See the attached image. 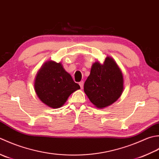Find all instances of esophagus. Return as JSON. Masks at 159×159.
Wrapping results in <instances>:
<instances>
[{"instance_id":"34e87169","label":"esophagus","mask_w":159,"mask_h":159,"mask_svg":"<svg viewBox=\"0 0 159 159\" xmlns=\"http://www.w3.org/2000/svg\"><path fill=\"white\" fill-rule=\"evenodd\" d=\"M79 84H80V86L81 89H82L84 88V82H83V81H82V82H80L79 83Z\"/></svg>"}]
</instances>
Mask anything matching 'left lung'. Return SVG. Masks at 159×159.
I'll use <instances>...</instances> for the list:
<instances>
[{
	"label": "left lung",
	"instance_id": "obj_1",
	"mask_svg": "<svg viewBox=\"0 0 159 159\" xmlns=\"http://www.w3.org/2000/svg\"><path fill=\"white\" fill-rule=\"evenodd\" d=\"M124 76L117 64L106 57L103 64L95 61L84 86V93L93 104L104 108L117 100L124 91Z\"/></svg>",
	"mask_w": 159,
	"mask_h": 159
}]
</instances>
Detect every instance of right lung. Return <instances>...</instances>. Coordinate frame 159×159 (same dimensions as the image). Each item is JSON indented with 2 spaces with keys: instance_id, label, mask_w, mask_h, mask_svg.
Returning a JSON list of instances; mask_svg holds the SVG:
<instances>
[{
  "instance_id": "obj_1",
  "label": "right lung",
  "mask_w": 159,
  "mask_h": 159,
  "mask_svg": "<svg viewBox=\"0 0 159 159\" xmlns=\"http://www.w3.org/2000/svg\"><path fill=\"white\" fill-rule=\"evenodd\" d=\"M80 89L61 63L53 60L47 61L42 66L34 80V90L38 98L52 108L62 106L71 94Z\"/></svg>"
}]
</instances>
